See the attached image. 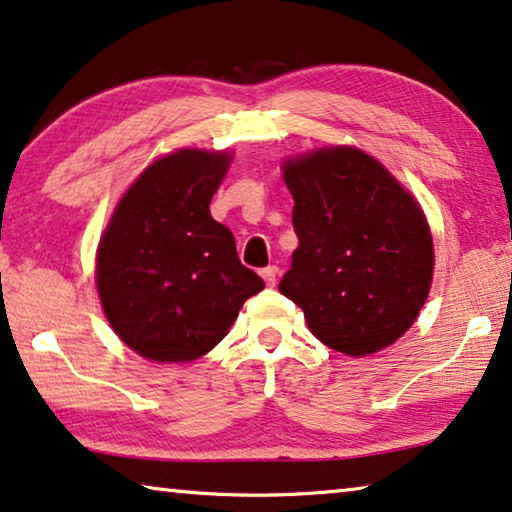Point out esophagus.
<instances>
[{"instance_id":"obj_1","label":"esophagus","mask_w":512,"mask_h":512,"mask_svg":"<svg viewBox=\"0 0 512 512\" xmlns=\"http://www.w3.org/2000/svg\"><path fill=\"white\" fill-rule=\"evenodd\" d=\"M262 278H264L266 285L273 287L275 280H278V266H269V269H264L262 271Z\"/></svg>"}]
</instances>
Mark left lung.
Returning a JSON list of instances; mask_svg holds the SVG:
<instances>
[{"label":"left lung","mask_w":512,"mask_h":512,"mask_svg":"<svg viewBox=\"0 0 512 512\" xmlns=\"http://www.w3.org/2000/svg\"><path fill=\"white\" fill-rule=\"evenodd\" d=\"M282 180L294 198L298 248L280 294L339 353L367 358L392 346L433 285V234L417 198L353 145L285 157Z\"/></svg>","instance_id":"obj_1"}]
</instances>
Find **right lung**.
<instances>
[{
  "mask_svg": "<svg viewBox=\"0 0 512 512\" xmlns=\"http://www.w3.org/2000/svg\"><path fill=\"white\" fill-rule=\"evenodd\" d=\"M230 150L180 148L127 186L100 234L95 287L120 342L159 364L207 355L264 280L239 262L212 202Z\"/></svg>",
  "mask_w": 512,
  "mask_h": 512,
  "instance_id": "add662e5",
  "label": "right lung"
}]
</instances>
